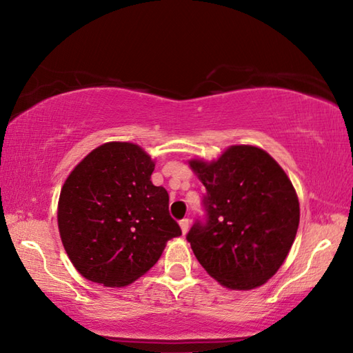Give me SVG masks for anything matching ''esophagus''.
Listing matches in <instances>:
<instances>
[{
  "instance_id": "34e87169",
  "label": "esophagus",
  "mask_w": 353,
  "mask_h": 353,
  "mask_svg": "<svg viewBox=\"0 0 353 353\" xmlns=\"http://www.w3.org/2000/svg\"><path fill=\"white\" fill-rule=\"evenodd\" d=\"M181 229H182V234L185 235V234H188V229H190V220L188 219H183V220H181Z\"/></svg>"
}]
</instances>
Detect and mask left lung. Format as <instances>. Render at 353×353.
<instances>
[{
  "instance_id": "left-lung-1",
  "label": "left lung",
  "mask_w": 353,
  "mask_h": 353,
  "mask_svg": "<svg viewBox=\"0 0 353 353\" xmlns=\"http://www.w3.org/2000/svg\"><path fill=\"white\" fill-rule=\"evenodd\" d=\"M190 167L206 188V221L186 235L197 261L226 288L264 285L283 264L301 220L288 176L253 145H232L216 161L192 159Z\"/></svg>"
}]
</instances>
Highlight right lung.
<instances>
[{"mask_svg": "<svg viewBox=\"0 0 353 353\" xmlns=\"http://www.w3.org/2000/svg\"><path fill=\"white\" fill-rule=\"evenodd\" d=\"M154 162L132 142L92 150L66 179L57 206L62 244L77 272L104 287L147 273L182 230L168 192L150 181Z\"/></svg>", "mask_w": 353, "mask_h": 353, "instance_id": "1", "label": "right lung"}]
</instances>
